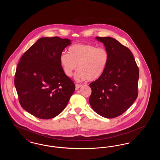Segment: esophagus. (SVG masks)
<instances>
[{"label":"esophagus","mask_w":160,"mask_h":160,"mask_svg":"<svg viewBox=\"0 0 160 160\" xmlns=\"http://www.w3.org/2000/svg\"><path fill=\"white\" fill-rule=\"evenodd\" d=\"M80 87H82V84H76V89L77 90L79 89Z\"/></svg>","instance_id":"obj_1"}]
</instances>
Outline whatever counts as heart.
Segmentation results:
<instances>
[{"instance_id":"b5f03b06","label":"heart","mask_w":160,"mask_h":160,"mask_svg":"<svg viewBox=\"0 0 160 160\" xmlns=\"http://www.w3.org/2000/svg\"><path fill=\"white\" fill-rule=\"evenodd\" d=\"M68 53L61 54L60 63L68 77L72 76L78 68L74 76L77 82L98 79L104 73L108 61V53L105 48L91 44L72 45L69 47Z\"/></svg>"}]
</instances>
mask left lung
Wrapping results in <instances>:
<instances>
[{"instance_id":"left-lung-1","label":"left lung","mask_w":160,"mask_h":160,"mask_svg":"<svg viewBox=\"0 0 160 160\" xmlns=\"http://www.w3.org/2000/svg\"><path fill=\"white\" fill-rule=\"evenodd\" d=\"M104 44L108 61L102 75L89 84V103L100 116L114 118L123 113L138 95L139 70L129 49L112 37H96Z\"/></svg>"}]
</instances>
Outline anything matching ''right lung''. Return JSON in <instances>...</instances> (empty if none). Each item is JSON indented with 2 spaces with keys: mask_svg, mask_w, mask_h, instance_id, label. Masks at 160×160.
Returning <instances> with one entry per match:
<instances>
[{
  "mask_svg": "<svg viewBox=\"0 0 160 160\" xmlns=\"http://www.w3.org/2000/svg\"><path fill=\"white\" fill-rule=\"evenodd\" d=\"M71 42L58 37L39 38L17 65L14 84L19 102L38 118L48 119L60 114L75 91V84L64 73L59 61Z\"/></svg>",
  "mask_w": 160,
  "mask_h": 160,
  "instance_id": "1",
  "label": "right lung"
}]
</instances>
